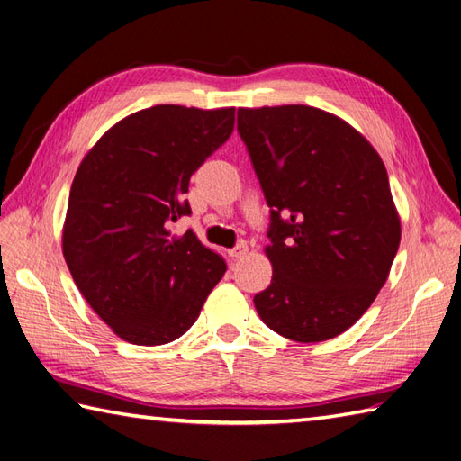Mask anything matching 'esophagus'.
Masks as SVG:
<instances>
[{"mask_svg":"<svg viewBox=\"0 0 461 461\" xmlns=\"http://www.w3.org/2000/svg\"><path fill=\"white\" fill-rule=\"evenodd\" d=\"M228 253H230L231 259H240V258H243V256H246V253H248V243H246V241H240L238 246L233 248V249H230Z\"/></svg>","mask_w":461,"mask_h":461,"instance_id":"esophagus-1","label":"esophagus"}]
</instances>
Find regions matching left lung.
Segmentation results:
<instances>
[{
	"label": "left lung",
	"instance_id": "obj_1",
	"mask_svg": "<svg viewBox=\"0 0 461 461\" xmlns=\"http://www.w3.org/2000/svg\"><path fill=\"white\" fill-rule=\"evenodd\" d=\"M238 132L269 205L259 317L291 340L337 337L376 299L400 246L384 164L352 126L305 104L240 109Z\"/></svg>",
	"mask_w": 461,
	"mask_h": 461
}]
</instances>
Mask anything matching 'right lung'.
<instances>
[{
	"mask_svg": "<svg viewBox=\"0 0 461 461\" xmlns=\"http://www.w3.org/2000/svg\"><path fill=\"white\" fill-rule=\"evenodd\" d=\"M236 109L150 106L116 122L85 156L68 194L67 267L86 303L132 345H166L188 330L225 273L194 231L192 174L230 139Z\"/></svg>",
	"mask_w": 461,
	"mask_h": 461,
	"instance_id": "obj_1",
	"label": "right lung"
}]
</instances>
